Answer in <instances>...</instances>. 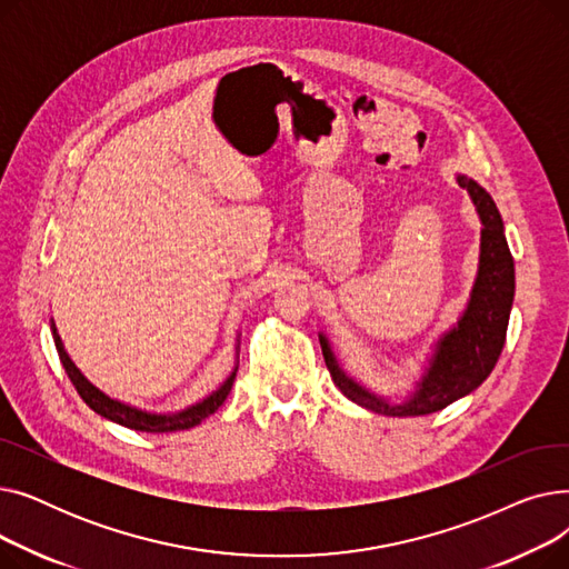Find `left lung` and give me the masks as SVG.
<instances>
[{"mask_svg":"<svg viewBox=\"0 0 569 569\" xmlns=\"http://www.w3.org/2000/svg\"><path fill=\"white\" fill-rule=\"evenodd\" d=\"M457 182L468 191L482 221L480 264H477L466 311L452 330L438 339L429 367L422 380L417 382V390L401 403L369 392L339 367L330 339L318 335L325 365L330 369L335 385L350 401L378 415L415 417L442 410L477 390L489 378L502 352L515 302V260L507 247L505 226L493 198L466 174H457Z\"/></svg>","mask_w":569,"mask_h":569,"instance_id":"1","label":"left lung"}]
</instances>
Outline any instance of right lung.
Wrapping results in <instances>:
<instances>
[{"instance_id": "add662e5", "label": "right lung", "mask_w": 569, "mask_h": 569, "mask_svg": "<svg viewBox=\"0 0 569 569\" xmlns=\"http://www.w3.org/2000/svg\"><path fill=\"white\" fill-rule=\"evenodd\" d=\"M52 327V337H54V346H57V352H59V360H62L71 382L76 385L78 395L82 397V401L92 408L94 412H99L101 417H106V420L110 422H117L122 425L127 429H136V431H147V433H168V431H184V429H193L196 425H200L204 417L212 415L214 410H219V406L226 401V397L230 395L232 390V382H234V373H237V367L232 369V373L226 378V382L219 387L217 392H212L209 397H204L202 401H198L196 406H189L184 410L179 412H170V415H157V412H147V410H138L133 406H127L122 401H114L110 399L108 395H103L101 390H97V387L89 382L80 369L71 362L69 352L64 350V343L62 339H59L57 330H54V322L50 325Z\"/></svg>"}]
</instances>
